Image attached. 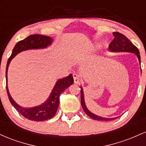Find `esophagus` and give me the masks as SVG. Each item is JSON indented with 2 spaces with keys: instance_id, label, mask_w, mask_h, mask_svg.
I'll use <instances>...</instances> for the list:
<instances>
[{
  "instance_id": "34e87169",
  "label": "esophagus",
  "mask_w": 146,
  "mask_h": 146,
  "mask_svg": "<svg viewBox=\"0 0 146 146\" xmlns=\"http://www.w3.org/2000/svg\"><path fill=\"white\" fill-rule=\"evenodd\" d=\"M73 79H74V82L75 84H79V82H80V79H79V76L77 73H73Z\"/></svg>"
}]
</instances>
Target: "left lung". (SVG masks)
I'll return each mask as SVG.
<instances>
[{
    "label": "left lung",
    "instance_id": "obj_1",
    "mask_svg": "<svg viewBox=\"0 0 146 146\" xmlns=\"http://www.w3.org/2000/svg\"><path fill=\"white\" fill-rule=\"evenodd\" d=\"M114 38L113 40L110 42L108 46L109 51L111 52H128V53H132L136 55L138 58L139 62L141 63V57L139 54V51L138 50L136 46H135L132 43L128 40V38H126L124 35L119 32H113V33ZM81 88V104L82 106L84 111L85 113L92 118L93 119L98 120V121H110V120L115 119L117 117L115 118H106V117H103L98 116V115H95L93 113L90 111L87 108L86 104L84 101V91L82 87L80 86Z\"/></svg>",
    "mask_w": 146,
    "mask_h": 146
}]
</instances>
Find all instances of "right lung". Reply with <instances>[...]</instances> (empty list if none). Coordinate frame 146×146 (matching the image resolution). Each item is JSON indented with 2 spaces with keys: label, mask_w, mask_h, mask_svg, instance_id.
I'll return each instance as SVG.
<instances>
[{
  "label": "right lung",
  "mask_w": 146,
  "mask_h": 146,
  "mask_svg": "<svg viewBox=\"0 0 146 146\" xmlns=\"http://www.w3.org/2000/svg\"><path fill=\"white\" fill-rule=\"evenodd\" d=\"M53 42V38L49 36H42L40 34L31 35L23 40L19 41L15 45L11 56L8 59L6 66V88L8 98L11 104L25 118L31 121H42L50 119L56 115L58 106L60 104V96L68 86L74 82L73 75L70 74L66 78L60 79L51 90V94L47 100L42 104L31 108H25L18 105L14 99L11 98L7 86V71L11 60L18 53L29 49L44 48L50 46Z\"/></svg>",
  "instance_id": "1"
}]
</instances>
